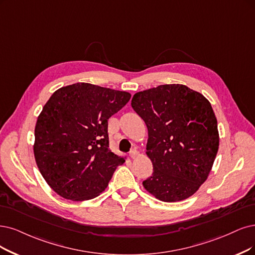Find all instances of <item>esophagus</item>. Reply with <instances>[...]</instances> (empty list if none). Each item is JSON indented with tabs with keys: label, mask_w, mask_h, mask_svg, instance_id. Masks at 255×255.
<instances>
[{
	"label": "esophagus",
	"mask_w": 255,
	"mask_h": 255,
	"mask_svg": "<svg viewBox=\"0 0 255 255\" xmlns=\"http://www.w3.org/2000/svg\"><path fill=\"white\" fill-rule=\"evenodd\" d=\"M129 155H130V157H131V158H135V157L138 155L137 150H136V149H132V150H131V151H130Z\"/></svg>",
	"instance_id": "obj_1"
}]
</instances>
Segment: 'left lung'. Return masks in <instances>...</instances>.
I'll return each mask as SVG.
<instances>
[{"label":"left lung","mask_w":255,"mask_h":255,"mask_svg":"<svg viewBox=\"0 0 255 255\" xmlns=\"http://www.w3.org/2000/svg\"><path fill=\"white\" fill-rule=\"evenodd\" d=\"M131 106L148 129L153 172L144 188L163 202L188 199L207 180L219 150L211 104L185 85L166 84L136 92Z\"/></svg>","instance_id":"8db88e82"}]
</instances>
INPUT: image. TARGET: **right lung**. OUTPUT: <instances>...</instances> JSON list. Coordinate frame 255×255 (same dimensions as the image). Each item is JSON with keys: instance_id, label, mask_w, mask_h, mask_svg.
<instances>
[{"instance_id": "right-lung-1", "label": "right lung", "mask_w": 255, "mask_h": 255, "mask_svg": "<svg viewBox=\"0 0 255 255\" xmlns=\"http://www.w3.org/2000/svg\"><path fill=\"white\" fill-rule=\"evenodd\" d=\"M131 94L89 83L53 92L37 118L33 153L51 189L74 202L91 200L106 189L125 162L109 149L108 120Z\"/></svg>"}]
</instances>
